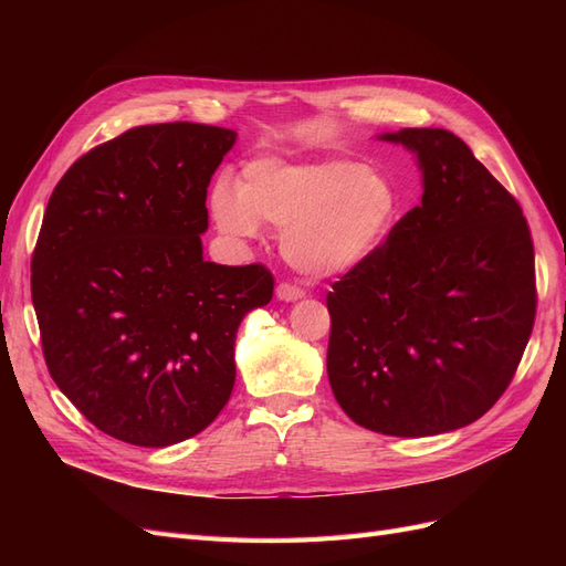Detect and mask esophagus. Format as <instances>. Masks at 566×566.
I'll list each match as a JSON object with an SVG mask.
<instances>
[{"label":"esophagus","instance_id":"obj_1","mask_svg":"<svg viewBox=\"0 0 566 566\" xmlns=\"http://www.w3.org/2000/svg\"><path fill=\"white\" fill-rule=\"evenodd\" d=\"M276 297L283 302H297L304 297V290L295 283H279L276 287Z\"/></svg>","mask_w":566,"mask_h":566}]
</instances>
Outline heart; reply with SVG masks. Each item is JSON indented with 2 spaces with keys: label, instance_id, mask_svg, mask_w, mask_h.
<instances>
[{
  "label": "heart",
  "instance_id": "1",
  "mask_svg": "<svg viewBox=\"0 0 566 566\" xmlns=\"http://www.w3.org/2000/svg\"><path fill=\"white\" fill-rule=\"evenodd\" d=\"M219 229L256 235V221L281 233L285 260L306 276H337L378 250L401 214L399 186L380 167L354 160H254L235 191L210 196Z\"/></svg>",
  "mask_w": 566,
  "mask_h": 566
}]
</instances>
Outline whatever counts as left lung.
Instances as JSON below:
<instances>
[{"mask_svg":"<svg viewBox=\"0 0 566 566\" xmlns=\"http://www.w3.org/2000/svg\"><path fill=\"white\" fill-rule=\"evenodd\" d=\"M380 139L418 156L422 202L328 293V378L366 430L432 437L503 397L536 318L534 243L515 196L449 129Z\"/></svg>","mask_w":566,"mask_h":566,"instance_id":"8db88e82","label":"left lung"}]
</instances>
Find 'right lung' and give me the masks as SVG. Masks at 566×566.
<instances>
[{
	"label": "right lung",
	"mask_w": 566,
	"mask_h": 566,
	"mask_svg": "<svg viewBox=\"0 0 566 566\" xmlns=\"http://www.w3.org/2000/svg\"><path fill=\"white\" fill-rule=\"evenodd\" d=\"M233 144L212 125L134 127L75 160L46 205L30 276L46 368L134 447H172L219 416L238 325L273 295L266 266L202 260L208 186Z\"/></svg>",
	"instance_id": "add662e5"
}]
</instances>
